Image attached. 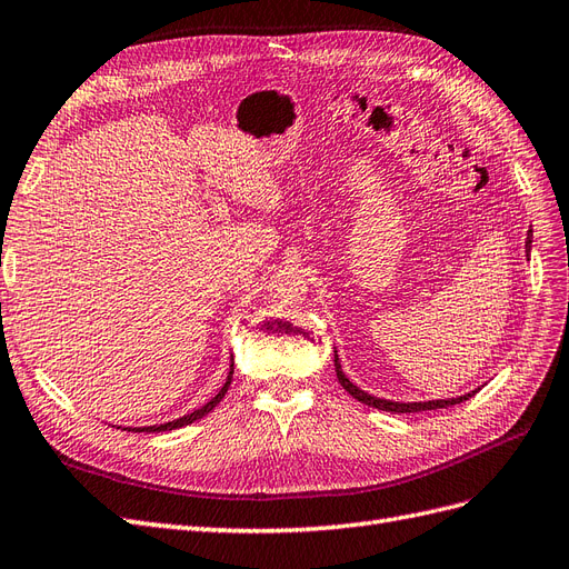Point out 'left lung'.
I'll return each instance as SVG.
<instances>
[{"mask_svg":"<svg viewBox=\"0 0 569 569\" xmlns=\"http://www.w3.org/2000/svg\"><path fill=\"white\" fill-rule=\"evenodd\" d=\"M531 236H533V231L529 229L527 231V257H529V250H531ZM333 365H336V377H338V381H340V386L346 388V391L355 398V400H360V402H365V405H369V408H377V410H383V412H427V410H441V408H450V405H460V402H465V400H469L472 396H477L481 388H475V391H469V393H465V396H458V398H446V400H425V402H398V400H386V398H377V396H371V393H367V391H362L360 386H355L348 377H346V371H343V367H340V360H338V350L333 348Z\"/></svg>","mask_w":569,"mask_h":569,"instance_id":"left-lung-1","label":"left lung"}]
</instances>
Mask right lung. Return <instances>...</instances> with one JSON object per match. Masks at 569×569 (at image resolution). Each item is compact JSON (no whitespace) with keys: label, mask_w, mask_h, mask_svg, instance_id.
I'll return each instance as SVG.
<instances>
[{"label":"right lung","mask_w":569,"mask_h":569,"mask_svg":"<svg viewBox=\"0 0 569 569\" xmlns=\"http://www.w3.org/2000/svg\"><path fill=\"white\" fill-rule=\"evenodd\" d=\"M231 379H233V355H231V367H229V377H226V381H223V386L219 388V393L212 398V400H207L202 408H198V410H192V412H188V415H183V417H178V419H171V421H164V425H152V427H123V429H128V431H144V433H159V431H171V429H181V427H188V425H192V421H198V419H202L204 415H209L212 412L217 405L221 402V398L226 396V391H229V386H231ZM117 429H121V427H117Z\"/></svg>","instance_id":"obj_1"}]
</instances>
